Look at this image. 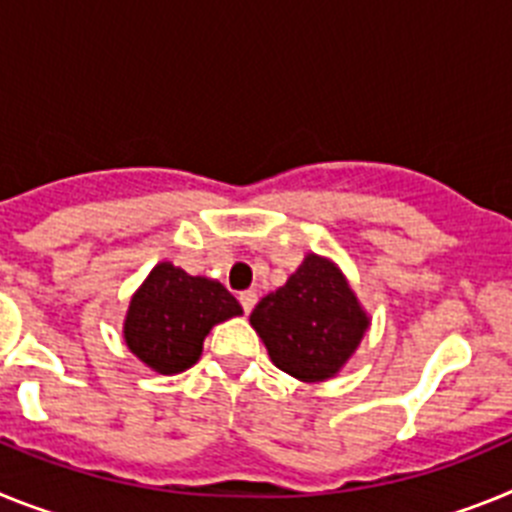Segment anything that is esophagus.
Segmentation results:
<instances>
[{
    "mask_svg": "<svg viewBox=\"0 0 512 512\" xmlns=\"http://www.w3.org/2000/svg\"><path fill=\"white\" fill-rule=\"evenodd\" d=\"M239 304H242L244 314H250V311L255 309V304H257V293L255 291H242V293H239Z\"/></svg>",
    "mask_w": 512,
    "mask_h": 512,
    "instance_id": "1",
    "label": "esophagus"
}]
</instances>
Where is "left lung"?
<instances>
[{
    "label": "left lung",
    "mask_w": 512,
    "mask_h": 512,
    "mask_svg": "<svg viewBox=\"0 0 512 512\" xmlns=\"http://www.w3.org/2000/svg\"><path fill=\"white\" fill-rule=\"evenodd\" d=\"M270 361L301 381L335 376L358 348L368 317L330 260L306 255L301 268L250 314Z\"/></svg>",
    "instance_id": "obj_1"
}]
</instances>
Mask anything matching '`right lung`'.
<instances>
[{"label":"right lung","mask_w":512,"mask_h":512,"mask_svg":"<svg viewBox=\"0 0 512 512\" xmlns=\"http://www.w3.org/2000/svg\"><path fill=\"white\" fill-rule=\"evenodd\" d=\"M242 314L221 283L159 262L131 299L126 342L133 355L159 373H180L201 358L213 324Z\"/></svg>","instance_id":"right-lung-1"}]
</instances>
